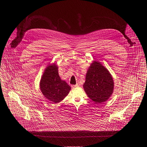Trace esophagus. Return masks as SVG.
I'll return each mask as SVG.
<instances>
[{
  "label": "esophagus",
  "mask_w": 147,
  "mask_h": 147,
  "mask_svg": "<svg viewBox=\"0 0 147 147\" xmlns=\"http://www.w3.org/2000/svg\"><path fill=\"white\" fill-rule=\"evenodd\" d=\"M79 86V84H76V85H73V86H72V87L73 88H78Z\"/></svg>",
  "instance_id": "esophagus-1"
}]
</instances>
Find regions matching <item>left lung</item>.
<instances>
[{
  "label": "left lung",
  "mask_w": 147,
  "mask_h": 147,
  "mask_svg": "<svg viewBox=\"0 0 147 147\" xmlns=\"http://www.w3.org/2000/svg\"><path fill=\"white\" fill-rule=\"evenodd\" d=\"M114 81L109 71L98 61L89 67L83 88L87 95L96 104L107 101L113 94Z\"/></svg>",
  "instance_id": "left-lung-1"
}]
</instances>
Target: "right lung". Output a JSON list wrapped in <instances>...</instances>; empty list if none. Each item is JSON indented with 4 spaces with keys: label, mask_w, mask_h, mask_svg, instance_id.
I'll list each match as a JSON object with an SVG mask.
<instances>
[{
    "label": "right lung",
    "mask_w": 147,
    "mask_h": 147,
    "mask_svg": "<svg viewBox=\"0 0 147 147\" xmlns=\"http://www.w3.org/2000/svg\"><path fill=\"white\" fill-rule=\"evenodd\" d=\"M40 88L43 96L51 103L63 101L71 90L65 81L61 79L57 65L54 63L45 68L40 82Z\"/></svg>",
    "instance_id": "add662e5"
}]
</instances>
